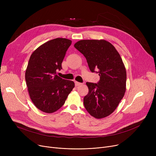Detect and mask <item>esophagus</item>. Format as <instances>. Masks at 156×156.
<instances>
[{
	"label": "esophagus",
	"instance_id": "1",
	"mask_svg": "<svg viewBox=\"0 0 156 156\" xmlns=\"http://www.w3.org/2000/svg\"><path fill=\"white\" fill-rule=\"evenodd\" d=\"M75 86H76V87H78V86H80V85H82V83H80V82H78V81H75Z\"/></svg>",
	"mask_w": 156,
	"mask_h": 156
}]
</instances>
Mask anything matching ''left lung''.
Instances as JSON below:
<instances>
[{
	"label": "left lung",
	"instance_id": "1",
	"mask_svg": "<svg viewBox=\"0 0 156 156\" xmlns=\"http://www.w3.org/2000/svg\"><path fill=\"white\" fill-rule=\"evenodd\" d=\"M74 46L85 57L90 70L100 76L97 83H86L88 87L83 99L86 110L97 119L110 115L126 91V72L119 54L104 40H82Z\"/></svg>",
	"mask_w": 156,
	"mask_h": 156
}]
</instances>
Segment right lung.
I'll return each mask as SVG.
<instances>
[{"instance_id": "obj_1", "label": "right lung", "mask_w": 156, "mask_h": 156, "mask_svg": "<svg viewBox=\"0 0 156 156\" xmlns=\"http://www.w3.org/2000/svg\"><path fill=\"white\" fill-rule=\"evenodd\" d=\"M71 42L57 38L40 45L30 56L25 73L27 85L33 103L44 112L59 109L75 87L73 81L57 75Z\"/></svg>"}]
</instances>
